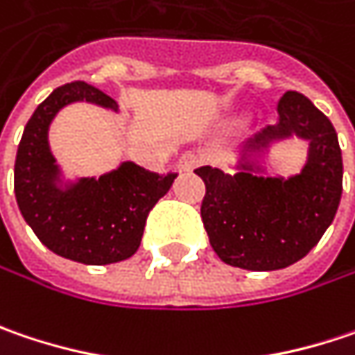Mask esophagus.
I'll list each match as a JSON object with an SVG mask.
<instances>
[{
	"instance_id": "obj_1",
	"label": "esophagus",
	"mask_w": 355,
	"mask_h": 355,
	"mask_svg": "<svg viewBox=\"0 0 355 355\" xmlns=\"http://www.w3.org/2000/svg\"><path fill=\"white\" fill-rule=\"evenodd\" d=\"M198 164H200V155H196L191 151H186V153H182V157L178 162V169L180 171H191Z\"/></svg>"
}]
</instances>
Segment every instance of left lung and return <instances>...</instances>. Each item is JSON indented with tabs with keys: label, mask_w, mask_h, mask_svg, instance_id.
<instances>
[{
	"label": "left lung",
	"mask_w": 355,
	"mask_h": 355,
	"mask_svg": "<svg viewBox=\"0 0 355 355\" xmlns=\"http://www.w3.org/2000/svg\"><path fill=\"white\" fill-rule=\"evenodd\" d=\"M300 137L309 159L290 178L261 176V155L272 141ZM202 222L209 243L227 266L250 272L288 268L322 239L342 200V150L331 121L310 99L286 92L277 103V123L268 125L243 148L236 173L202 166Z\"/></svg>",
	"instance_id": "obj_1"
}]
</instances>
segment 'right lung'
<instances>
[{
    "instance_id": "add662e5",
    "label": "right lung",
    "mask_w": 355,
    "mask_h": 355,
    "mask_svg": "<svg viewBox=\"0 0 355 355\" xmlns=\"http://www.w3.org/2000/svg\"><path fill=\"white\" fill-rule=\"evenodd\" d=\"M73 101L119 110L116 99L85 81L53 89L21 135L13 169L15 200L27 225L53 254L87 266L116 263L137 252L151 207L168 193L175 173L159 175L123 162L99 178L63 182L47 132L58 112Z\"/></svg>"
}]
</instances>
